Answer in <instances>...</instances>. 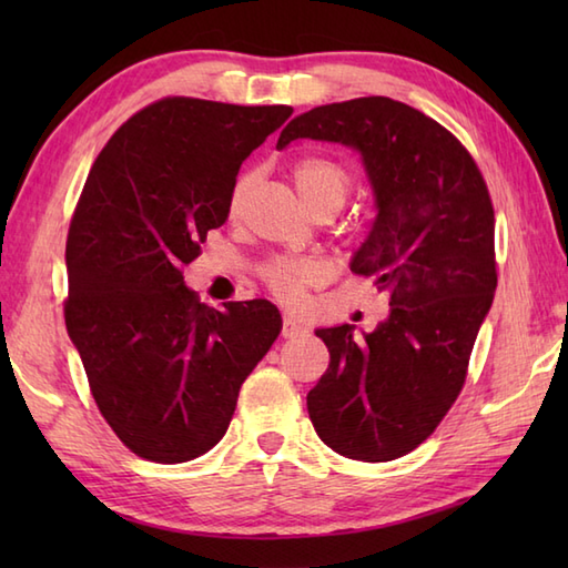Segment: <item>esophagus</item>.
Instances as JSON below:
<instances>
[{
  "instance_id": "34e87169",
  "label": "esophagus",
  "mask_w": 568,
  "mask_h": 568,
  "mask_svg": "<svg viewBox=\"0 0 568 568\" xmlns=\"http://www.w3.org/2000/svg\"><path fill=\"white\" fill-rule=\"evenodd\" d=\"M300 334H307L305 324L297 322L293 315H285L283 317V336H285V339H293V336H300Z\"/></svg>"
}]
</instances>
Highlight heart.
<instances>
[{
	"label": "heart",
	"instance_id": "heart-1",
	"mask_svg": "<svg viewBox=\"0 0 568 568\" xmlns=\"http://www.w3.org/2000/svg\"><path fill=\"white\" fill-rule=\"evenodd\" d=\"M293 183L303 204H310L324 197H336L344 202L352 180H348V173L339 163L310 155V159H300L293 165ZM251 185H253L251 173H244L236 180L232 187V195H229V212L232 214L241 212L251 192ZM265 281H268L273 293L277 297H283L285 303H297V300H303L307 287L320 281V265L312 261L281 258V261H273L268 268H265Z\"/></svg>",
	"mask_w": 568,
	"mask_h": 568
}]
</instances>
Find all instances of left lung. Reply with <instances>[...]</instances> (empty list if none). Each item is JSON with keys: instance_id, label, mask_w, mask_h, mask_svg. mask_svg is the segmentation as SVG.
Masks as SVG:
<instances>
[{"instance_id": "obj_1", "label": "left lung", "mask_w": 568, "mask_h": 568, "mask_svg": "<svg viewBox=\"0 0 568 568\" xmlns=\"http://www.w3.org/2000/svg\"><path fill=\"white\" fill-rule=\"evenodd\" d=\"M297 139L358 153L376 216L348 268L373 277L390 305L364 339L348 324L315 329L329 368L307 393V413L336 454L393 462L449 413L493 305L488 187L449 131L390 98L315 106L281 131L277 149Z\"/></svg>"}]
</instances>
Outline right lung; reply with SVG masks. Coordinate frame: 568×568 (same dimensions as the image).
Instances as JSON below:
<instances>
[{
	"instance_id": "obj_1",
	"label": "right lung",
	"mask_w": 568,
	"mask_h": 568,
	"mask_svg": "<svg viewBox=\"0 0 568 568\" xmlns=\"http://www.w3.org/2000/svg\"><path fill=\"white\" fill-rule=\"evenodd\" d=\"M291 114L165 98L116 131L84 183L65 246V327L100 413L149 462L210 452L283 329L268 300L200 303L183 265L226 222L241 163Z\"/></svg>"
}]
</instances>
